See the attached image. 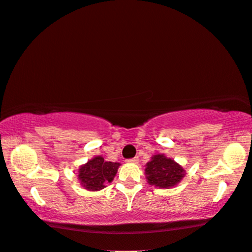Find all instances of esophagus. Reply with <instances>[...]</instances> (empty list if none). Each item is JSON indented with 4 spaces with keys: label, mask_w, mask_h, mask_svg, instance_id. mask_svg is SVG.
<instances>
[{
    "label": "esophagus",
    "mask_w": 252,
    "mask_h": 252,
    "mask_svg": "<svg viewBox=\"0 0 252 252\" xmlns=\"http://www.w3.org/2000/svg\"><path fill=\"white\" fill-rule=\"evenodd\" d=\"M126 162H129V163H134V164H137L138 162H139V158L138 157H133V158H131V159H127Z\"/></svg>",
    "instance_id": "obj_1"
}]
</instances>
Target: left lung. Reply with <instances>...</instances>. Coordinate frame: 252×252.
Segmentation results:
<instances>
[{"label":"left lung","instance_id":"1","mask_svg":"<svg viewBox=\"0 0 252 252\" xmlns=\"http://www.w3.org/2000/svg\"><path fill=\"white\" fill-rule=\"evenodd\" d=\"M145 174L150 186L170 189L180 183L186 171L174 159L168 158L164 154H157L146 164Z\"/></svg>","mask_w":252,"mask_h":252}]
</instances>
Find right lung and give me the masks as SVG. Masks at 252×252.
I'll list each match as a JSON object with an SVG mask.
<instances>
[{"instance_id":"obj_1","label":"right lung","mask_w":252,"mask_h":252,"mask_svg":"<svg viewBox=\"0 0 252 252\" xmlns=\"http://www.w3.org/2000/svg\"><path fill=\"white\" fill-rule=\"evenodd\" d=\"M120 165V163L105 162L102 156H96L79 167L78 179L85 189L89 191L102 190L107 182L113 181Z\"/></svg>"}]
</instances>
